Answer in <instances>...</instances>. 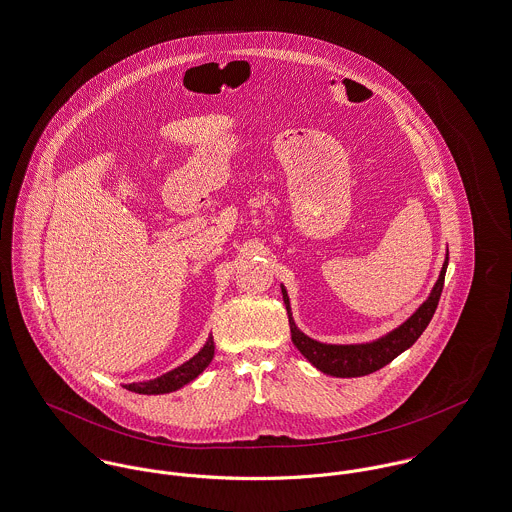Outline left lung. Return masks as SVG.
<instances>
[{
  "mask_svg": "<svg viewBox=\"0 0 512 512\" xmlns=\"http://www.w3.org/2000/svg\"><path fill=\"white\" fill-rule=\"evenodd\" d=\"M448 259L450 257L446 253L438 281L432 286L428 298L414 310L412 316H408L400 326L383 334L381 338L363 341V343H324V341L312 340L310 336L300 332V328L292 318L288 292L284 284H281L292 343L318 371L330 377L347 379V377H363L373 371H379L381 367L391 363L402 351H406L414 341L418 340L426 330V326L430 324L444 288Z\"/></svg>",
  "mask_w": 512,
  "mask_h": 512,
  "instance_id": "left-lung-1",
  "label": "left lung"
}]
</instances>
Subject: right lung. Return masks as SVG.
Returning <instances> with one entry per match:
<instances>
[{"label":"right lung","mask_w":512,"mask_h":512,"mask_svg":"<svg viewBox=\"0 0 512 512\" xmlns=\"http://www.w3.org/2000/svg\"><path fill=\"white\" fill-rule=\"evenodd\" d=\"M214 351H216V345H214V338L210 334L208 340L196 355H192L188 361L174 367L169 373H165L157 379H151V381L129 383V385H123V387L131 393H139V395H167L172 391H178L184 385L192 383L212 363Z\"/></svg>","instance_id":"1"}]
</instances>
